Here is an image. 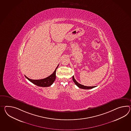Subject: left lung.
Instances as JSON below:
<instances>
[{
	"mask_svg": "<svg viewBox=\"0 0 131 131\" xmlns=\"http://www.w3.org/2000/svg\"><path fill=\"white\" fill-rule=\"evenodd\" d=\"M72 80H73L74 82L75 83V84L77 85V86H78L79 88H80V89H93V88H95V87H96V86H84V85H81V84H80V83H78V82H77V81L75 80V79H74V76L72 77Z\"/></svg>",
	"mask_w": 131,
	"mask_h": 131,
	"instance_id": "8db88e82",
	"label": "left lung"
}]
</instances>
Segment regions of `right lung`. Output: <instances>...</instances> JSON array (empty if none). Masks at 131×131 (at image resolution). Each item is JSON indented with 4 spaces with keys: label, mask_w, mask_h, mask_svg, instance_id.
Segmentation results:
<instances>
[{
    "label": "right lung",
    "mask_w": 131,
    "mask_h": 131,
    "mask_svg": "<svg viewBox=\"0 0 131 131\" xmlns=\"http://www.w3.org/2000/svg\"><path fill=\"white\" fill-rule=\"evenodd\" d=\"M59 66V65L56 68L55 70H54L53 73L51 74L49 77H47L43 79L42 80H35L30 79L28 77L25 76L26 78L29 80L32 83L35 84V85L42 87H48L51 86V85L54 82L55 79H56V71Z\"/></svg>",
    "instance_id": "1"
}]
</instances>
